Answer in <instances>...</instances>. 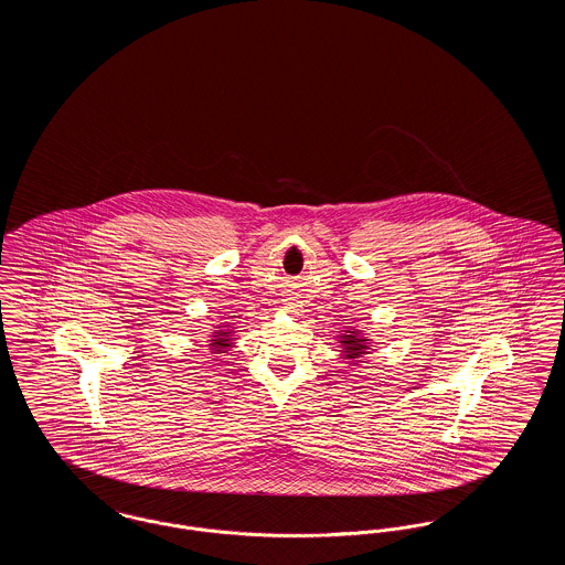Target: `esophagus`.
I'll list each match as a JSON object with an SVG mask.
<instances>
[{"label": "esophagus", "mask_w": 565, "mask_h": 565, "mask_svg": "<svg viewBox=\"0 0 565 565\" xmlns=\"http://www.w3.org/2000/svg\"><path fill=\"white\" fill-rule=\"evenodd\" d=\"M286 307H288V309H292V311H295V309H298V305H295V302H288Z\"/></svg>", "instance_id": "esophagus-1"}]
</instances>
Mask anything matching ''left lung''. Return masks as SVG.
Masks as SVG:
<instances>
[{
    "mask_svg": "<svg viewBox=\"0 0 565 565\" xmlns=\"http://www.w3.org/2000/svg\"><path fill=\"white\" fill-rule=\"evenodd\" d=\"M337 339H339V343H341L343 358H345V360H350L351 364L360 362V358H362V355H366L369 350L373 348V345H371V339H369V337H364V334H362L360 330H355V328L343 330Z\"/></svg>",
    "mask_w": 565,
    "mask_h": 565,
    "instance_id": "8db88e82",
    "label": "left lung"
}]
</instances>
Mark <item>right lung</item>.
Returning a JSON list of instances; mask_svg holds the SVG:
<instances>
[{
    "label": "right lung",
    "instance_id": "add662e5",
    "mask_svg": "<svg viewBox=\"0 0 565 565\" xmlns=\"http://www.w3.org/2000/svg\"><path fill=\"white\" fill-rule=\"evenodd\" d=\"M233 326H217L210 334V348L212 353H226L233 348Z\"/></svg>",
    "mask_w": 565,
    "mask_h": 565
}]
</instances>
